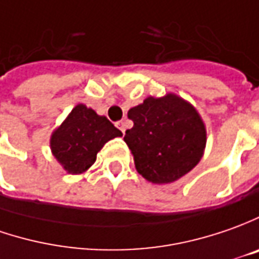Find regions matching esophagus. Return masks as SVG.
I'll list each match as a JSON object with an SVG mask.
<instances>
[{"instance_id":"obj_1","label":"esophagus","mask_w":259,"mask_h":259,"mask_svg":"<svg viewBox=\"0 0 259 259\" xmlns=\"http://www.w3.org/2000/svg\"><path fill=\"white\" fill-rule=\"evenodd\" d=\"M117 127H119V129L121 130V133L124 135V132H126V121L124 120L119 121V123H117Z\"/></svg>"}]
</instances>
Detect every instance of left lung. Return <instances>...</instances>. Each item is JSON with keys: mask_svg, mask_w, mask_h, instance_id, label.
I'll return each mask as SVG.
<instances>
[{"mask_svg": "<svg viewBox=\"0 0 259 259\" xmlns=\"http://www.w3.org/2000/svg\"><path fill=\"white\" fill-rule=\"evenodd\" d=\"M133 127L124 142L136 170L156 185L176 182L199 163L206 146V127L201 114L178 94L149 96L132 107Z\"/></svg>", "mask_w": 259, "mask_h": 259, "instance_id": "1", "label": "left lung"}]
</instances>
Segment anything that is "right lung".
Returning <instances> with one entry per match:
<instances>
[{"instance_id":"obj_1","label":"right lung","mask_w":259,"mask_h":259,"mask_svg":"<svg viewBox=\"0 0 259 259\" xmlns=\"http://www.w3.org/2000/svg\"><path fill=\"white\" fill-rule=\"evenodd\" d=\"M121 132L106 116L78 103L64 121L51 133L50 149L61 167L70 175H81L96 162L102 147Z\"/></svg>"}]
</instances>
